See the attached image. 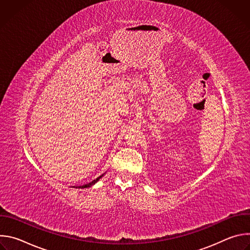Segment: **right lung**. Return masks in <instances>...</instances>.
I'll return each instance as SVG.
<instances>
[{
	"label": "right lung",
	"instance_id": "1",
	"mask_svg": "<svg viewBox=\"0 0 250 250\" xmlns=\"http://www.w3.org/2000/svg\"><path fill=\"white\" fill-rule=\"evenodd\" d=\"M103 176V175H102ZM102 176H100V177H98L96 180H93L92 182H90V183H88V184H86V185H83V186H79V188H81V189H83V188H88V187H91L92 185H94L96 182H98L99 181V179L100 178H102Z\"/></svg>",
	"mask_w": 250,
	"mask_h": 250
}]
</instances>
